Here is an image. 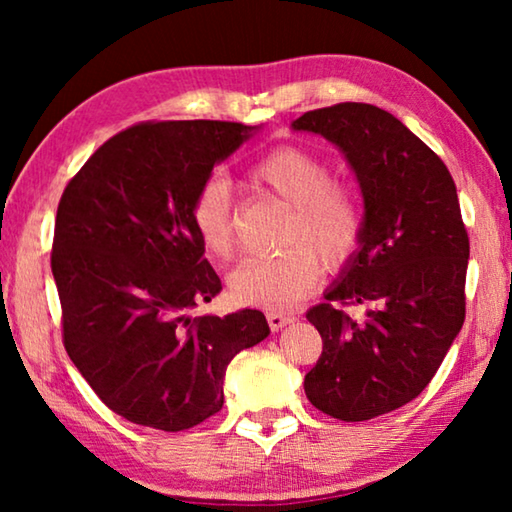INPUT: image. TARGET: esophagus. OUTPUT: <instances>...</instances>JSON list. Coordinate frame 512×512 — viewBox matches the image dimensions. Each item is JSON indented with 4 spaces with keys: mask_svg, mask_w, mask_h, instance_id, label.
Wrapping results in <instances>:
<instances>
[{
    "mask_svg": "<svg viewBox=\"0 0 512 512\" xmlns=\"http://www.w3.org/2000/svg\"><path fill=\"white\" fill-rule=\"evenodd\" d=\"M266 320H268V327H271L273 332H280V329H284V327L293 323V316L282 314V311H268Z\"/></svg>",
    "mask_w": 512,
    "mask_h": 512,
    "instance_id": "34e87169",
    "label": "esophagus"
}]
</instances>
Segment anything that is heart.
I'll return each instance as SVG.
<instances>
[{"label": "heart", "instance_id": "1", "mask_svg": "<svg viewBox=\"0 0 512 512\" xmlns=\"http://www.w3.org/2000/svg\"><path fill=\"white\" fill-rule=\"evenodd\" d=\"M248 183L291 207L282 232V253L246 257L228 275L232 300L248 307L284 309L316 287L320 262L343 268L361 246L363 205L350 185L336 183L332 164L305 146H277L248 169ZM198 244L214 259L235 253L232 189L212 178L189 205Z\"/></svg>", "mask_w": 512, "mask_h": 512}]
</instances>
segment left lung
<instances>
[{
  "instance_id": "1",
  "label": "left lung",
  "mask_w": 512,
  "mask_h": 512,
  "mask_svg": "<svg viewBox=\"0 0 512 512\" xmlns=\"http://www.w3.org/2000/svg\"><path fill=\"white\" fill-rule=\"evenodd\" d=\"M291 126L339 146L366 210L359 250L307 311L323 354L305 393L336 420H370L415 400L463 327L470 239L456 185L420 137L370 103L309 110ZM341 304L369 311L354 321Z\"/></svg>"
}]
</instances>
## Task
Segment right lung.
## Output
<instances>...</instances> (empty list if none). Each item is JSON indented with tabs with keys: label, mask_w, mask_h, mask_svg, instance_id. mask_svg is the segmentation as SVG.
<instances>
[{
	"label": "right lung",
	"mask_w": 512,
	"mask_h": 512,
	"mask_svg": "<svg viewBox=\"0 0 512 512\" xmlns=\"http://www.w3.org/2000/svg\"><path fill=\"white\" fill-rule=\"evenodd\" d=\"M257 126L146 121L99 146L58 203L51 273L63 343L121 418L183 431L223 406L228 363L264 341L262 311L187 314L221 291L189 205Z\"/></svg>",
	"instance_id": "obj_1"
}]
</instances>
